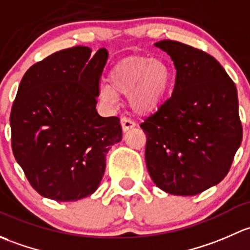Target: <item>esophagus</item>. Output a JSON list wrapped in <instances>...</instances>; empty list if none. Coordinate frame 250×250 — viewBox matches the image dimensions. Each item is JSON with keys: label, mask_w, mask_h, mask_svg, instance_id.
<instances>
[{"label": "esophagus", "mask_w": 250, "mask_h": 250, "mask_svg": "<svg viewBox=\"0 0 250 250\" xmlns=\"http://www.w3.org/2000/svg\"><path fill=\"white\" fill-rule=\"evenodd\" d=\"M120 123H122V127H123V131H124V132L131 130V128H133L136 126L133 120H131L130 118H126V117H123L122 119H120Z\"/></svg>", "instance_id": "obj_1"}]
</instances>
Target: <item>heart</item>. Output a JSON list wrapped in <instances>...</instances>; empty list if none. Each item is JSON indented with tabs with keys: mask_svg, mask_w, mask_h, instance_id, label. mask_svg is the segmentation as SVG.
<instances>
[{
	"mask_svg": "<svg viewBox=\"0 0 250 250\" xmlns=\"http://www.w3.org/2000/svg\"><path fill=\"white\" fill-rule=\"evenodd\" d=\"M172 74L168 65L159 58L126 56L108 73L109 85L101 86L104 101L118 104L119 96H128V104L137 114L146 115L158 109L168 91Z\"/></svg>",
	"mask_w": 250,
	"mask_h": 250,
	"instance_id": "b5f03b06",
	"label": "heart"
}]
</instances>
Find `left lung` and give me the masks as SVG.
<instances>
[{"mask_svg":"<svg viewBox=\"0 0 250 250\" xmlns=\"http://www.w3.org/2000/svg\"><path fill=\"white\" fill-rule=\"evenodd\" d=\"M155 45L171 56L177 73L172 96L140 125L146 168L164 191L194 196L225 178L240 148L237 89L203 50L169 40Z\"/></svg>","mask_w":250,"mask_h":250,"instance_id":"8db88e82","label":"left lung"}]
</instances>
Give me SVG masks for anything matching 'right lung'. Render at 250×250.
Here are the masks:
<instances>
[{"instance_id": "right-lung-1", "label": "right lung", "mask_w": 250, "mask_h": 250, "mask_svg": "<svg viewBox=\"0 0 250 250\" xmlns=\"http://www.w3.org/2000/svg\"><path fill=\"white\" fill-rule=\"evenodd\" d=\"M104 48L56 51L27 69L10 112L12 149L31 187L55 201H77L99 188L106 154L122 141L118 117L96 110Z\"/></svg>"}]
</instances>
